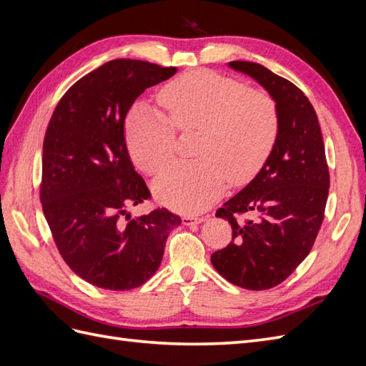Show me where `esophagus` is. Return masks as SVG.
Listing matches in <instances>:
<instances>
[{"label":"esophagus","mask_w":366,"mask_h":366,"mask_svg":"<svg viewBox=\"0 0 366 366\" xmlns=\"http://www.w3.org/2000/svg\"><path fill=\"white\" fill-rule=\"evenodd\" d=\"M182 219H183V224H184V226H194V224H200V223H203V221H204V218H203V217H191V215L183 217Z\"/></svg>","instance_id":"1"}]
</instances>
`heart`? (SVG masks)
Here are the masks:
<instances>
[{
    "label": "heart",
    "mask_w": 366,
    "mask_h": 366,
    "mask_svg": "<svg viewBox=\"0 0 366 366\" xmlns=\"http://www.w3.org/2000/svg\"><path fill=\"white\" fill-rule=\"evenodd\" d=\"M164 114L136 105L127 122V145L139 168L160 172L174 156L175 130L197 131L189 162L168 166L154 182L159 200L183 214L202 212L223 192L226 177L249 182L280 134V112L264 90L207 70L184 73L159 93Z\"/></svg>",
    "instance_id": "obj_1"
}]
</instances>
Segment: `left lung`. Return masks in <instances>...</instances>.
I'll return each mask as SVG.
<instances>
[{
  "label": "left lung",
  "mask_w": 366,
  "mask_h": 366,
  "mask_svg": "<svg viewBox=\"0 0 366 366\" xmlns=\"http://www.w3.org/2000/svg\"><path fill=\"white\" fill-rule=\"evenodd\" d=\"M229 65L257 79L274 99L280 134L257 177L217 210L232 226V241L210 261L229 282L267 290L307 258L322 226L330 187L325 147L317 114L302 90L261 64Z\"/></svg>",
  "instance_id": "1"
}]
</instances>
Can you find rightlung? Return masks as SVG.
I'll return each mask as SVG.
<instances>
[{
  "instance_id": "right-lung-1",
  "label": "right lung",
  "mask_w": 366,
  "mask_h": 366,
  "mask_svg": "<svg viewBox=\"0 0 366 366\" xmlns=\"http://www.w3.org/2000/svg\"><path fill=\"white\" fill-rule=\"evenodd\" d=\"M175 71L147 61H109L74 82L49 122L39 186L44 215L69 267L105 290L145 284L159 269L171 229L182 223L166 207L128 214L151 192L124 136L136 99Z\"/></svg>"
}]
</instances>
